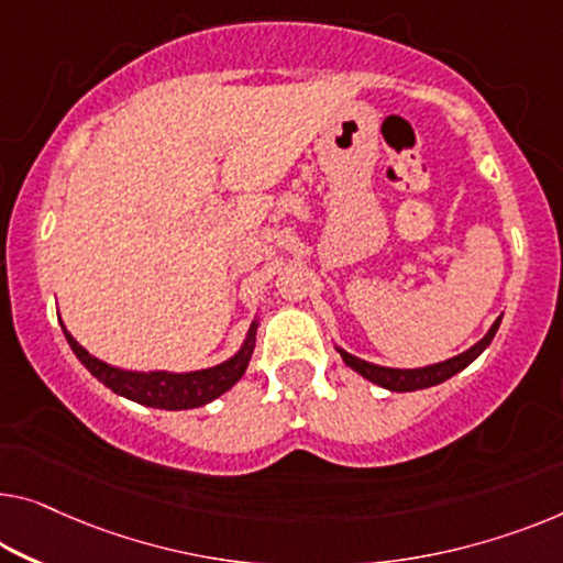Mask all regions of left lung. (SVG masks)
<instances>
[{
	"label": "left lung",
	"instance_id": "8db88e82",
	"mask_svg": "<svg viewBox=\"0 0 563 563\" xmlns=\"http://www.w3.org/2000/svg\"><path fill=\"white\" fill-rule=\"evenodd\" d=\"M500 318L503 316L496 318V323L490 325V331L485 333L483 339L475 343V346H470L467 351H463V354L448 358V362L430 364V366H422V368H389V366H379V364H368V362H364V358L351 356L349 351H343L339 346H335V351H339L343 362H346V366H351L354 372L362 374L364 379L379 384V387L389 389V391H417V389L434 387V384H442L444 379H450V376L463 372L467 364H473L475 358L490 346L493 335H496L498 325H500Z\"/></svg>",
	"mask_w": 563,
	"mask_h": 563
}]
</instances>
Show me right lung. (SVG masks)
Returning a JSON list of instances; mask_svg holds the SVG:
<instances>
[{"mask_svg":"<svg viewBox=\"0 0 563 563\" xmlns=\"http://www.w3.org/2000/svg\"><path fill=\"white\" fill-rule=\"evenodd\" d=\"M63 333L67 343H70L73 354L80 358V364L88 368L90 374L96 376L100 384H106L108 389L121 394V397L139 401L144 407H156V409H195L205 407L209 401L222 397L224 391L232 389L234 384L242 379L245 368L250 364V356L255 351V333H257V321H253L247 331V339L242 343L240 351L230 356L228 362L199 368V372H125V368L111 366L100 358L90 356L86 349L80 346L78 341L73 339L67 329L63 325Z\"/></svg>","mask_w":563,"mask_h":563,"instance_id":"right-lung-1","label":"right lung"}]
</instances>
